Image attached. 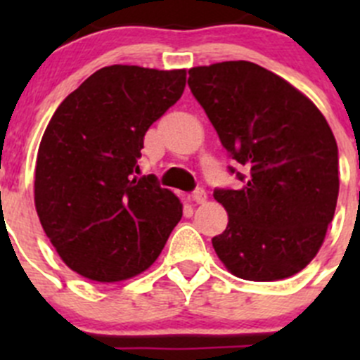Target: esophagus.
<instances>
[{"label":"esophagus","instance_id":"obj_1","mask_svg":"<svg viewBox=\"0 0 360 360\" xmlns=\"http://www.w3.org/2000/svg\"><path fill=\"white\" fill-rule=\"evenodd\" d=\"M191 200L197 202V203H203L207 200V193L203 188H198V190H195L193 193H191Z\"/></svg>","mask_w":360,"mask_h":360}]
</instances>
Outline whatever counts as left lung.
Here are the masks:
<instances>
[{
  "label": "left lung",
  "mask_w": 360,
  "mask_h": 360,
  "mask_svg": "<svg viewBox=\"0 0 360 360\" xmlns=\"http://www.w3.org/2000/svg\"><path fill=\"white\" fill-rule=\"evenodd\" d=\"M188 85L209 116L238 190H214L228 226L214 250L237 277L282 281L324 242L340 191L338 146L324 115L291 83L248 60L191 68Z\"/></svg>",
  "instance_id": "left-lung-1"
}]
</instances>
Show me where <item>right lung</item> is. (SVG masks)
<instances>
[{
    "mask_svg": "<svg viewBox=\"0 0 360 360\" xmlns=\"http://www.w3.org/2000/svg\"><path fill=\"white\" fill-rule=\"evenodd\" d=\"M186 71L108 66L53 112L36 158L34 205L60 259L82 277L120 282L157 261L183 203L136 177L144 134L179 101Z\"/></svg>",
    "mask_w": 360,
    "mask_h": 360,
    "instance_id": "add662e5",
    "label": "right lung"
}]
</instances>
